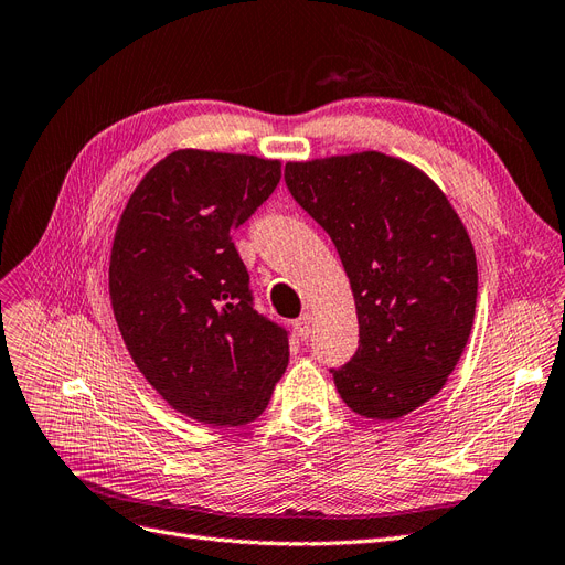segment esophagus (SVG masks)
<instances>
[{
  "mask_svg": "<svg viewBox=\"0 0 565 565\" xmlns=\"http://www.w3.org/2000/svg\"><path fill=\"white\" fill-rule=\"evenodd\" d=\"M295 330H297V334H299L301 339L309 337L311 330H313V316H311V313H303L301 318H297V320H295Z\"/></svg>",
  "mask_w": 565,
  "mask_h": 565,
  "instance_id": "obj_1",
  "label": "esophagus"
}]
</instances>
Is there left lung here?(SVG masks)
<instances>
[{
    "instance_id": "8db88e82",
    "label": "left lung",
    "mask_w": 565,
    "mask_h": 565,
    "mask_svg": "<svg viewBox=\"0 0 565 565\" xmlns=\"http://www.w3.org/2000/svg\"><path fill=\"white\" fill-rule=\"evenodd\" d=\"M289 193L328 231L351 282L358 347L332 370L353 413L391 422L446 386L471 334V237L438 183L377 150L287 162Z\"/></svg>"
}]
</instances>
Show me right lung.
I'll list each match as a JSON object with an SVG mask.
<instances>
[{
  "mask_svg": "<svg viewBox=\"0 0 565 565\" xmlns=\"http://www.w3.org/2000/svg\"><path fill=\"white\" fill-rule=\"evenodd\" d=\"M278 181L280 160L181 148L117 221L108 287L119 334L148 384L202 424L254 422L289 363L287 332L254 311L231 243Z\"/></svg>",
  "mask_w": 565,
  "mask_h": 565,
  "instance_id": "obj_1",
  "label": "right lung"
}]
</instances>
